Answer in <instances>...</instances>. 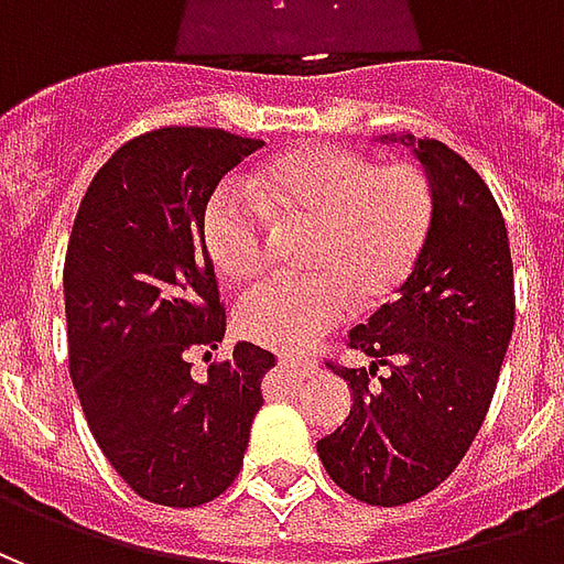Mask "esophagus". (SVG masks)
Instances as JSON below:
<instances>
[{"instance_id": "1", "label": "esophagus", "mask_w": 564, "mask_h": 564, "mask_svg": "<svg viewBox=\"0 0 564 564\" xmlns=\"http://www.w3.org/2000/svg\"><path fill=\"white\" fill-rule=\"evenodd\" d=\"M278 366H281L283 371L295 375V378H311V375H317V359L305 354H290V350H283V354H278Z\"/></svg>"}]
</instances>
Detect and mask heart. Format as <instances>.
Listing matches in <instances>:
<instances>
[{
  "instance_id": "heart-1",
  "label": "heart",
  "mask_w": 564,
  "mask_h": 564,
  "mask_svg": "<svg viewBox=\"0 0 564 564\" xmlns=\"http://www.w3.org/2000/svg\"><path fill=\"white\" fill-rule=\"evenodd\" d=\"M435 186L414 162L380 165L338 144H311L259 169L247 189L226 186L205 210V250L220 278L257 283L271 257V226L311 223L307 278L269 283L235 311L247 341L305 350L350 307L387 302L423 257L435 226Z\"/></svg>"
}]
</instances>
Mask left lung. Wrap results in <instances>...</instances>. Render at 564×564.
Wrapping results in <instances>:
<instances>
[{"label":"left lung","instance_id":"1","mask_svg":"<svg viewBox=\"0 0 564 564\" xmlns=\"http://www.w3.org/2000/svg\"><path fill=\"white\" fill-rule=\"evenodd\" d=\"M416 153L437 210L423 257L347 338L368 368L326 362L354 408L317 441L323 468L347 496L395 508L447 480L480 432L513 332L508 226L484 177L444 141L390 135Z\"/></svg>","mask_w":564,"mask_h":564}]
</instances>
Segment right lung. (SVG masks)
<instances>
[{
    "instance_id": "obj_1",
    "label": "right lung",
    "mask_w": 564,
    "mask_h": 564,
    "mask_svg": "<svg viewBox=\"0 0 564 564\" xmlns=\"http://www.w3.org/2000/svg\"><path fill=\"white\" fill-rule=\"evenodd\" d=\"M259 148L226 129H150L96 172L72 226L68 375L105 459L153 505L198 508L232 486L274 368V354L238 341L208 378L189 375V354L217 350L226 329L205 208Z\"/></svg>"
}]
</instances>
